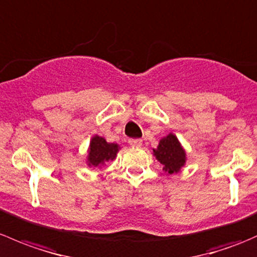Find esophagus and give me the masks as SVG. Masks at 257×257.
Here are the masks:
<instances>
[{"label": "esophagus", "mask_w": 257, "mask_h": 257, "mask_svg": "<svg viewBox=\"0 0 257 257\" xmlns=\"http://www.w3.org/2000/svg\"><path fill=\"white\" fill-rule=\"evenodd\" d=\"M142 144H143L142 139H129V145L132 147H141Z\"/></svg>", "instance_id": "1"}]
</instances>
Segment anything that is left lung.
<instances>
[{
	"instance_id": "left-lung-1",
	"label": "left lung",
	"mask_w": 257,
	"mask_h": 257,
	"mask_svg": "<svg viewBox=\"0 0 257 257\" xmlns=\"http://www.w3.org/2000/svg\"><path fill=\"white\" fill-rule=\"evenodd\" d=\"M153 155L168 174H177L188 160L185 149L174 133H169L160 139L158 147L153 149Z\"/></svg>"
}]
</instances>
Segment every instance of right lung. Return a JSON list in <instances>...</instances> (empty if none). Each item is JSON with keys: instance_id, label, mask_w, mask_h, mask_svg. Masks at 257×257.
<instances>
[{"instance_id": "obj_1", "label": "right lung", "mask_w": 257, "mask_h": 257, "mask_svg": "<svg viewBox=\"0 0 257 257\" xmlns=\"http://www.w3.org/2000/svg\"><path fill=\"white\" fill-rule=\"evenodd\" d=\"M120 150V145L116 143H108L103 137L93 136L90 138L89 147L87 150L85 163L89 168H102L105 163L112 162L116 158V154Z\"/></svg>"}]
</instances>
